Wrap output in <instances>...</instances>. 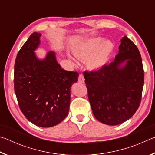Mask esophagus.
Masks as SVG:
<instances>
[{
    "mask_svg": "<svg viewBox=\"0 0 155 155\" xmlns=\"http://www.w3.org/2000/svg\"><path fill=\"white\" fill-rule=\"evenodd\" d=\"M78 82L81 83H83L85 82V78H84V77L82 74H80L79 76H78Z\"/></svg>",
    "mask_w": 155,
    "mask_h": 155,
    "instance_id": "1",
    "label": "esophagus"
}]
</instances>
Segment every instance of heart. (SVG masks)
<instances>
[{"label": "heart", "instance_id": "heart-1", "mask_svg": "<svg viewBox=\"0 0 155 155\" xmlns=\"http://www.w3.org/2000/svg\"><path fill=\"white\" fill-rule=\"evenodd\" d=\"M111 41L102 38H95L81 44L74 49L75 55L82 60H89L87 65L91 70H97L103 68L114 50ZM74 61V59L71 57Z\"/></svg>", "mask_w": 155, "mask_h": 155}]
</instances>
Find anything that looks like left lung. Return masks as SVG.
I'll use <instances>...</instances> for the list:
<instances>
[{"instance_id": "obj_1", "label": "left lung", "mask_w": 155, "mask_h": 155, "mask_svg": "<svg viewBox=\"0 0 155 155\" xmlns=\"http://www.w3.org/2000/svg\"><path fill=\"white\" fill-rule=\"evenodd\" d=\"M123 62L125 65L121 67ZM83 74L93 114L99 122L118 125L137 111L141 100L144 72L140 52L127 36L121 40L114 62Z\"/></svg>"}]
</instances>
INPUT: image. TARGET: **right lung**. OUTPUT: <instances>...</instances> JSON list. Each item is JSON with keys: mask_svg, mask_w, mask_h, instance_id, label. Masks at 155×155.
<instances>
[{"mask_svg": "<svg viewBox=\"0 0 155 155\" xmlns=\"http://www.w3.org/2000/svg\"><path fill=\"white\" fill-rule=\"evenodd\" d=\"M41 33L34 32L18 52L14 65V90L18 105L28 121L40 127H51L68 114L70 87L78 73L61 68L55 53L49 51L39 59L34 51Z\"/></svg>", "mask_w": 155, "mask_h": 155, "instance_id": "right-lung-1", "label": "right lung"}]
</instances>
